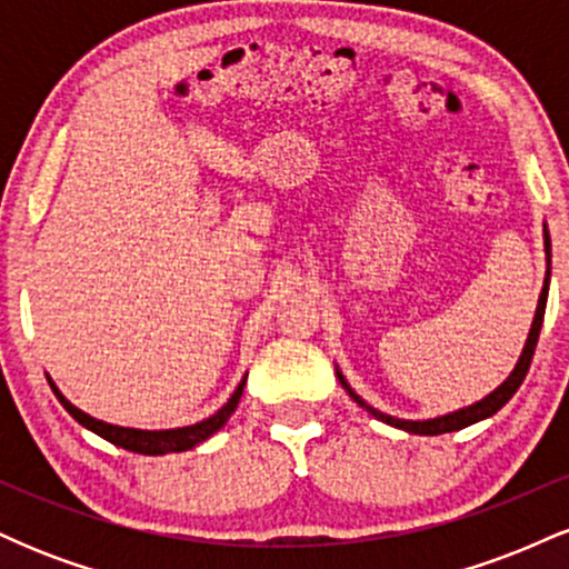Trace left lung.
<instances>
[{
  "instance_id": "8db88e82",
  "label": "left lung",
  "mask_w": 569,
  "mask_h": 569,
  "mask_svg": "<svg viewBox=\"0 0 569 569\" xmlns=\"http://www.w3.org/2000/svg\"><path fill=\"white\" fill-rule=\"evenodd\" d=\"M546 257H548V272H546V280H543V291H540V299H538V310H535V318H532V329H530V337H527L525 342V350H521L519 356V363H516L511 375H508V380L500 385V388H495L492 393L487 398H481V401L471 403V407L466 409H457V411H449V415L443 417H433V420H398V417H390V415H382L380 409L369 407L367 401H363L361 396L356 393V390L350 388L348 380L342 377V371L337 369V377L339 382H342V388L348 390V396L352 401L358 403V407H363L369 411V415H375L377 420L388 422V426L393 428H401L407 430V433H417V436H439V433H452V430H460V428H468L473 426V422L479 420H487V417H492L495 411H500L506 407L508 401H511V396L519 390V385L525 382L527 377V369H530L532 363V356H535V345H538V337H540V326H543V316H546V299H548V283H551V238H548V230H546Z\"/></svg>"
}]
</instances>
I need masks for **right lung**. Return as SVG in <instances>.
I'll return each instance as SVG.
<instances>
[{
  "label": "right lung",
  "instance_id": "1",
  "mask_svg": "<svg viewBox=\"0 0 569 569\" xmlns=\"http://www.w3.org/2000/svg\"><path fill=\"white\" fill-rule=\"evenodd\" d=\"M246 377H243V380H240L238 388H234V393L230 396V401H227L224 407L217 411V415H211V417H208V420H202V422H194V426L173 428V430H139V428L109 426V422L96 420V417L84 415L82 409H77L74 403L67 401V398H63V393L56 388V382L50 380V377H48V382H50V388H53V393H56L58 401L63 403V409H67L69 415L74 417L77 422H80V426H84L88 430H93L96 436H101V439H107L109 443H114V447L128 449V452L168 455V452H187V449L198 447L200 441L211 439V436L217 433V430L224 426L227 420H230L232 411L238 409L240 396H243Z\"/></svg>",
  "mask_w": 569,
  "mask_h": 569
}]
</instances>
